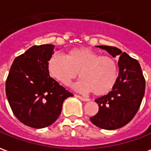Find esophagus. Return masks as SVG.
Returning a JSON list of instances; mask_svg holds the SVG:
<instances>
[{
	"label": "esophagus",
	"instance_id": "34e87169",
	"mask_svg": "<svg viewBox=\"0 0 151 151\" xmlns=\"http://www.w3.org/2000/svg\"><path fill=\"white\" fill-rule=\"evenodd\" d=\"M76 97L79 99H81V100H82V101H89V99H88V98H85V97H82V96H80V95H76Z\"/></svg>",
	"mask_w": 151,
	"mask_h": 151
}]
</instances>
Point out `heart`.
Here are the masks:
<instances>
[{
  "mask_svg": "<svg viewBox=\"0 0 151 151\" xmlns=\"http://www.w3.org/2000/svg\"><path fill=\"white\" fill-rule=\"evenodd\" d=\"M49 75L60 84L69 86L79 76L82 78L76 89L82 92H92L102 96L109 93L115 86L118 76L117 62L109 56L86 47L69 50L64 57L54 53L47 62Z\"/></svg>",
  "mask_w": 151,
  "mask_h": 151,
  "instance_id": "1",
  "label": "heart"
}]
</instances>
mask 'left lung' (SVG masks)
<instances>
[{
  "label": "left lung",
  "instance_id": "obj_1",
  "mask_svg": "<svg viewBox=\"0 0 151 151\" xmlns=\"http://www.w3.org/2000/svg\"><path fill=\"white\" fill-rule=\"evenodd\" d=\"M113 58L119 57L118 76L108 94L97 99L99 112L90 117L91 122L105 130H115L127 125L137 114L145 93V81L137 60L111 46H97Z\"/></svg>",
  "mask_w": 151,
  "mask_h": 151
}]
</instances>
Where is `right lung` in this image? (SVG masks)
I'll list each match as a JSON object with an SVG mask.
<instances>
[{
    "mask_svg": "<svg viewBox=\"0 0 151 151\" xmlns=\"http://www.w3.org/2000/svg\"><path fill=\"white\" fill-rule=\"evenodd\" d=\"M54 45L33 46L16 57L6 81V93L14 116L24 125L43 128L62 113V104L73 96L49 76L47 62Z\"/></svg>",
    "mask_w": 151,
    "mask_h": 151,
    "instance_id": "obj_1",
    "label": "right lung"
}]
</instances>
